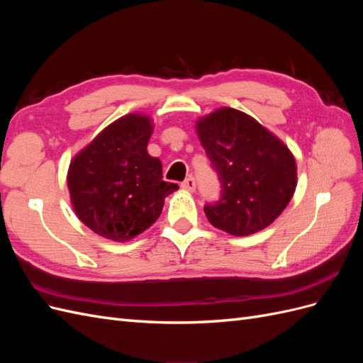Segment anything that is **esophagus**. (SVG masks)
Returning <instances> with one entry per match:
<instances>
[{
    "label": "esophagus",
    "mask_w": 363,
    "mask_h": 363,
    "mask_svg": "<svg viewBox=\"0 0 363 363\" xmlns=\"http://www.w3.org/2000/svg\"><path fill=\"white\" fill-rule=\"evenodd\" d=\"M195 179L194 177H188L183 183H182V189L186 192H194L195 191Z\"/></svg>",
    "instance_id": "obj_1"
}]
</instances>
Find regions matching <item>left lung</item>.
Wrapping results in <instances>:
<instances>
[{"label":"left lung","instance_id":"1","mask_svg":"<svg viewBox=\"0 0 363 363\" xmlns=\"http://www.w3.org/2000/svg\"><path fill=\"white\" fill-rule=\"evenodd\" d=\"M196 135L223 186L219 201L204 206L208 223L228 235L248 236L276 221L296 188L291 150L232 107L200 118Z\"/></svg>","mask_w":363,"mask_h":363}]
</instances>
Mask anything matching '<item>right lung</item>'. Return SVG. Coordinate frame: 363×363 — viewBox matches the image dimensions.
<instances>
[{"instance_id": "obj_1", "label": "right lung", "mask_w": 363, "mask_h": 363, "mask_svg": "<svg viewBox=\"0 0 363 363\" xmlns=\"http://www.w3.org/2000/svg\"><path fill=\"white\" fill-rule=\"evenodd\" d=\"M152 128L148 115L121 116L71 160V204L94 233L127 242L157 221L164 199L179 189L162 180L160 160L148 155Z\"/></svg>"}]
</instances>
